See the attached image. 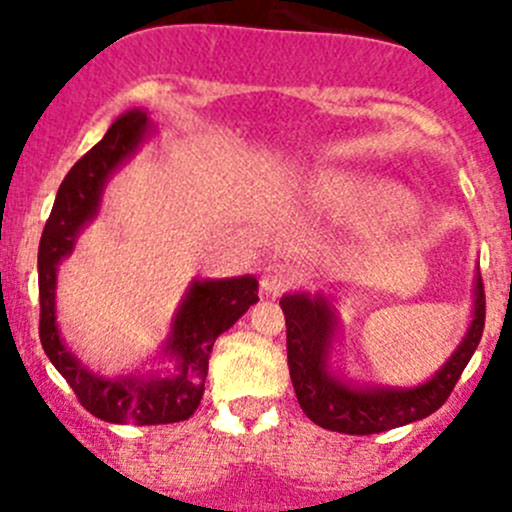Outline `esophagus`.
Here are the masks:
<instances>
[{"label": "esophagus", "instance_id": "1", "mask_svg": "<svg viewBox=\"0 0 512 512\" xmlns=\"http://www.w3.org/2000/svg\"><path fill=\"white\" fill-rule=\"evenodd\" d=\"M294 282H297V270H294L292 265H282V262H272V265H267L260 277L262 292L272 294V297L287 292L289 287H294Z\"/></svg>", "mask_w": 512, "mask_h": 512}]
</instances>
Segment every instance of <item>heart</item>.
Segmentation results:
<instances>
[{
  "mask_svg": "<svg viewBox=\"0 0 512 512\" xmlns=\"http://www.w3.org/2000/svg\"><path fill=\"white\" fill-rule=\"evenodd\" d=\"M314 198L324 206L341 208V211H358V208L390 206L395 203L390 191L378 186H370L365 181L353 179V176H321L314 184Z\"/></svg>",
  "mask_w": 512,
  "mask_h": 512,
  "instance_id": "b5f03b06",
  "label": "heart"
}]
</instances>
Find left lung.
Masks as SVG:
<instances>
[{"label": "left lung", "mask_w": 512, "mask_h": 512, "mask_svg": "<svg viewBox=\"0 0 512 512\" xmlns=\"http://www.w3.org/2000/svg\"><path fill=\"white\" fill-rule=\"evenodd\" d=\"M287 319V360L306 417L341 434H378L429 417L446 402L469 365L486 324L481 272L473 279L471 324L444 365L414 387H385L348 378L333 360L341 319L324 292H292L279 299Z\"/></svg>", "instance_id": "obj_1"}]
</instances>
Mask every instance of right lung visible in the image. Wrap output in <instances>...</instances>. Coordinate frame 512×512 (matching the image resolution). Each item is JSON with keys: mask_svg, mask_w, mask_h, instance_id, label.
Instances as JSON below:
<instances>
[{"mask_svg": "<svg viewBox=\"0 0 512 512\" xmlns=\"http://www.w3.org/2000/svg\"><path fill=\"white\" fill-rule=\"evenodd\" d=\"M152 129L144 107H132L112 122L105 137L83 159L75 161L63 179L39 245V336L43 351L73 387L80 405L112 424H171L191 417L201 405L215 338L260 299L252 274L193 279L171 316L169 336L159 355L161 365L142 373L134 370L129 375L105 378L68 351L56 321L58 265L71 255L85 225L98 218L107 181L152 137Z\"/></svg>", "mask_w": 512, "mask_h": 512, "instance_id": "1", "label": "right lung"}]
</instances>
